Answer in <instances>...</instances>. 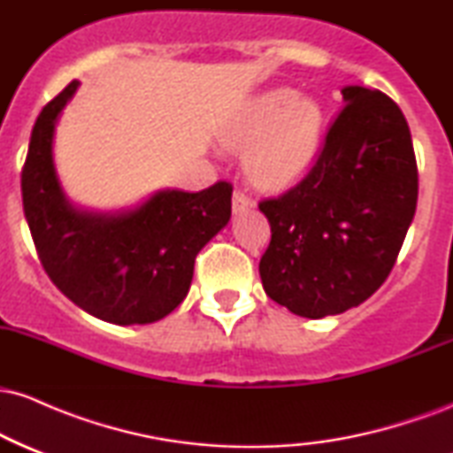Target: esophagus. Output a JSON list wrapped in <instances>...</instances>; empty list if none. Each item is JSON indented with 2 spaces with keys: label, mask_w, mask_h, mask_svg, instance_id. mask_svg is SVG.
<instances>
[{
  "label": "esophagus",
  "mask_w": 453,
  "mask_h": 453,
  "mask_svg": "<svg viewBox=\"0 0 453 453\" xmlns=\"http://www.w3.org/2000/svg\"><path fill=\"white\" fill-rule=\"evenodd\" d=\"M251 206H253L251 196L244 194L242 189H236V191H234V196H232V209H234V212L247 211V209H251Z\"/></svg>",
  "instance_id": "34e87169"
}]
</instances>
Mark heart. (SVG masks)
Listing matches in <instances>:
<instances>
[{
	"label": "heart",
	"mask_w": 453,
	"mask_h": 453,
	"mask_svg": "<svg viewBox=\"0 0 453 453\" xmlns=\"http://www.w3.org/2000/svg\"><path fill=\"white\" fill-rule=\"evenodd\" d=\"M324 112L292 89H274L247 104L226 134L230 147L244 149L251 179L262 187H285L313 164L321 142Z\"/></svg>",
	"instance_id": "1"
}]
</instances>
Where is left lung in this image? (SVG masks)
I'll return each mask as SVG.
<instances>
[{
    "instance_id": "1",
    "label": "left lung",
    "mask_w": 453,
    "mask_h": 453,
    "mask_svg": "<svg viewBox=\"0 0 453 453\" xmlns=\"http://www.w3.org/2000/svg\"><path fill=\"white\" fill-rule=\"evenodd\" d=\"M342 100L309 173L259 202L270 223L264 292L309 319L381 288L418 206V161L398 104L364 87H345Z\"/></svg>"
}]
</instances>
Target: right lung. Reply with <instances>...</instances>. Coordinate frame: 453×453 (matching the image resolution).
<instances>
[{
  "instance_id": "obj_1",
  "label": "right lung",
  "mask_w": 453,
  "mask_h": 453,
  "mask_svg": "<svg viewBox=\"0 0 453 453\" xmlns=\"http://www.w3.org/2000/svg\"><path fill=\"white\" fill-rule=\"evenodd\" d=\"M78 85L72 81L46 104L31 132L20 173L25 219L40 264L72 303L111 324H150L185 300L196 256L230 221L232 183L159 191L119 217L74 211L57 183L50 144Z\"/></svg>"
}]
</instances>
